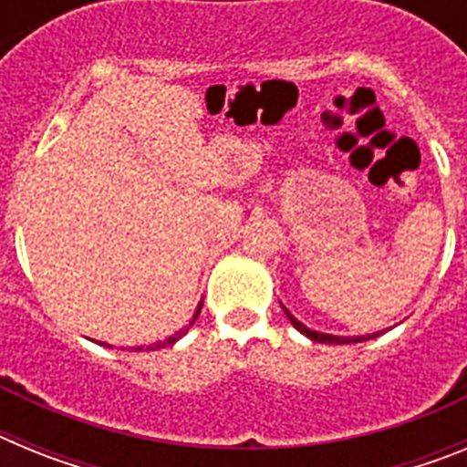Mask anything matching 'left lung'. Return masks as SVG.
<instances>
[{
  "label": "left lung",
  "mask_w": 467,
  "mask_h": 467,
  "mask_svg": "<svg viewBox=\"0 0 467 467\" xmlns=\"http://www.w3.org/2000/svg\"><path fill=\"white\" fill-rule=\"evenodd\" d=\"M285 313H287V317H290V323L295 325L296 329H299L301 334H306L308 339L317 341V344H358V341H365V337H350V339H346V337H332V334H323V332H313V329H308L306 325H301L299 320H296L295 316H292L287 308H285ZM374 339V337H372Z\"/></svg>",
  "instance_id": "left-lung-1"
}]
</instances>
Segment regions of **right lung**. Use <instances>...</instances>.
<instances>
[{
	"mask_svg": "<svg viewBox=\"0 0 467 467\" xmlns=\"http://www.w3.org/2000/svg\"><path fill=\"white\" fill-rule=\"evenodd\" d=\"M201 306H203V301H201ZM201 306H198L196 316H193V320H192V323H189V325H193V323H196V317H198V313H201ZM189 325H187V327H184V329H180V332H177V334H172V337H168V339H166V341H159V344L150 346V348H163V346H171V344H175V341H177V339H182L184 334H187V332H189ZM102 346H107V344H102ZM140 348H142V346H138V350H140Z\"/></svg>",
	"mask_w": 467,
	"mask_h": 467,
	"instance_id": "1",
	"label": "right lung"
}]
</instances>
